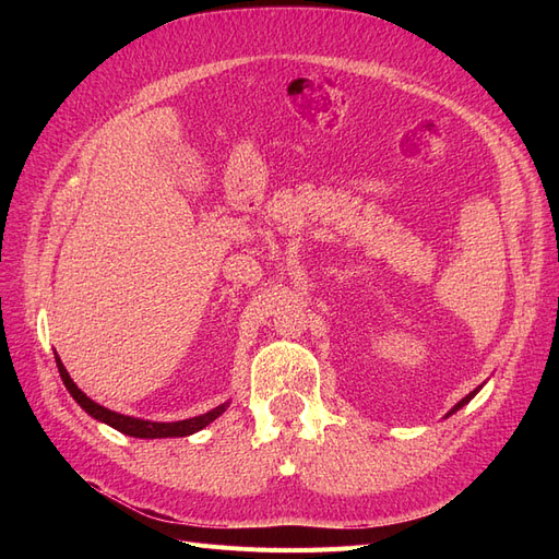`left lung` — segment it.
<instances>
[{
	"label": "left lung",
	"mask_w": 559,
	"mask_h": 559,
	"mask_svg": "<svg viewBox=\"0 0 559 559\" xmlns=\"http://www.w3.org/2000/svg\"><path fill=\"white\" fill-rule=\"evenodd\" d=\"M476 394H478V389H473V392H471L468 396H464V399H462L460 403H456V405H454V408H452V411H450L448 415H452V413H456V411H460V408H462V405H466V403H468V401H471L473 396H476Z\"/></svg>",
	"instance_id": "obj_1"
}]
</instances>
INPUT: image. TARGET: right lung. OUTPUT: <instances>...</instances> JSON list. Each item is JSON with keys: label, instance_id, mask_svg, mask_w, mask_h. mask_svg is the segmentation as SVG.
I'll use <instances>...</instances> for the list:
<instances>
[{"label": "right lung", "instance_id": "obj_1", "mask_svg": "<svg viewBox=\"0 0 559 559\" xmlns=\"http://www.w3.org/2000/svg\"><path fill=\"white\" fill-rule=\"evenodd\" d=\"M56 364H58V370H60V378L67 386V392H70L74 396V401L81 405L83 411H86L91 417L105 421V425L114 427L116 431H121L126 436H134V438H175V436H191L200 429H205L210 421H214L218 415H222L228 403H222L218 408L205 413V415H198V417H191V419H181V421H148V419H138V417H128V415H121V413H114L109 408H105V405H99L95 401H91L86 394L81 392V389L74 384V380L70 378V373H67L62 361L56 357Z\"/></svg>", "mask_w": 559, "mask_h": 559}]
</instances>
